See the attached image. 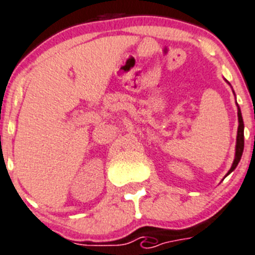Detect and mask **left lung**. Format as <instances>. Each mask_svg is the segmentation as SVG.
I'll list each match as a JSON object with an SVG mask.
<instances>
[{"mask_svg":"<svg viewBox=\"0 0 255 255\" xmlns=\"http://www.w3.org/2000/svg\"><path fill=\"white\" fill-rule=\"evenodd\" d=\"M228 83V82H227ZM229 84V83H228ZM230 85V84H229ZM234 93V92H233ZM238 106V103H237ZM238 122H239V126H238V134H237V146H235V157L234 161H233V165L230 167V170L228 171L227 176L230 175L233 171L237 168L238 163H239L240 158H242L243 151H244V122H243V117L242 112H240L239 106H238Z\"/></svg>","mask_w":255,"mask_h":255,"instance_id":"left-lung-1","label":"left lung"}]
</instances>
